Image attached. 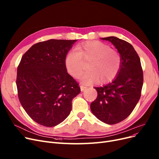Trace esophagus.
<instances>
[{"instance_id":"esophagus-1","label":"esophagus","mask_w":159,"mask_h":159,"mask_svg":"<svg viewBox=\"0 0 159 159\" xmlns=\"http://www.w3.org/2000/svg\"><path fill=\"white\" fill-rule=\"evenodd\" d=\"M80 90H81V91H84L85 89H87V87L86 86H83V85H80Z\"/></svg>"}]
</instances>
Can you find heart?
<instances>
[{"label": "heart", "instance_id": "heart-1", "mask_svg": "<svg viewBox=\"0 0 159 159\" xmlns=\"http://www.w3.org/2000/svg\"><path fill=\"white\" fill-rule=\"evenodd\" d=\"M88 71L81 78L83 83L90 84L100 80L102 83L113 80L121 67L119 53L100 41H87L76 45L66 57V67L73 77L79 78L86 69Z\"/></svg>", "mask_w": 159, "mask_h": 159}]
</instances>
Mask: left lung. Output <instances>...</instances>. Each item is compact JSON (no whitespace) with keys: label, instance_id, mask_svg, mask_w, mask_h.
Listing matches in <instances>:
<instances>
[{"label":"left lung","instance_id":"1","mask_svg":"<svg viewBox=\"0 0 159 159\" xmlns=\"http://www.w3.org/2000/svg\"><path fill=\"white\" fill-rule=\"evenodd\" d=\"M109 40L118 50L121 67L115 79L103 87H95L97 98L90 109L97 118L107 125L117 124L131 114L139 102L143 84L140 59L134 47L115 37L102 38Z\"/></svg>","mask_w":159,"mask_h":159}]
</instances>
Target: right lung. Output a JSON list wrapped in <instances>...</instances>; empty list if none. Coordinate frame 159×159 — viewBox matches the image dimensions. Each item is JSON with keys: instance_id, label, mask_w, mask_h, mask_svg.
Here are the masks:
<instances>
[{"instance_id": "add662e5", "label": "right lung", "mask_w": 159, "mask_h": 159, "mask_svg": "<svg viewBox=\"0 0 159 159\" xmlns=\"http://www.w3.org/2000/svg\"><path fill=\"white\" fill-rule=\"evenodd\" d=\"M76 40L50 39L33 45L17 69L19 100L38 124L55 126L70 113L73 99L80 92L67 71L66 57Z\"/></svg>"}]
</instances>
